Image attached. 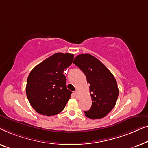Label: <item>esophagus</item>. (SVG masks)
Masks as SVG:
<instances>
[{"instance_id": "obj_1", "label": "esophagus", "mask_w": 148, "mask_h": 148, "mask_svg": "<svg viewBox=\"0 0 148 148\" xmlns=\"http://www.w3.org/2000/svg\"><path fill=\"white\" fill-rule=\"evenodd\" d=\"M74 95H75V97H76V98H78V96H79V93H78V90H76L74 92Z\"/></svg>"}]
</instances>
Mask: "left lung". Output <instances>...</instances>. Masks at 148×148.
I'll return each instance as SVG.
<instances>
[{
  "instance_id": "8db88e82",
  "label": "left lung",
  "mask_w": 148,
  "mask_h": 148,
  "mask_svg": "<svg viewBox=\"0 0 148 148\" xmlns=\"http://www.w3.org/2000/svg\"><path fill=\"white\" fill-rule=\"evenodd\" d=\"M75 64L86 77L90 84L92 106L85 115L92 119L105 117L115 106L119 95L117 83L107 68L90 54H80L74 58Z\"/></svg>"
}]
</instances>
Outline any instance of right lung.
<instances>
[{
	"instance_id": "right-lung-1",
	"label": "right lung",
	"mask_w": 148,
	"mask_h": 148,
	"mask_svg": "<svg viewBox=\"0 0 148 148\" xmlns=\"http://www.w3.org/2000/svg\"><path fill=\"white\" fill-rule=\"evenodd\" d=\"M73 59V54L56 53L31 71L27 81L26 95L38 113L56 115L66 107L72 92L66 88V78L63 73Z\"/></svg>"
}]
</instances>
